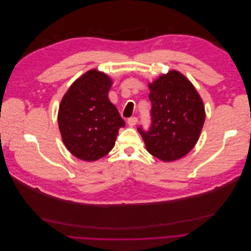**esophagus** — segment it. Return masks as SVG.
<instances>
[{
  "instance_id": "34e87169",
  "label": "esophagus",
  "mask_w": 251,
  "mask_h": 251,
  "mask_svg": "<svg viewBox=\"0 0 251 251\" xmlns=\"http://www.w3.org/2000/svg\"><path fill=\"white\" fill-rule=\"evenodd\" d=\"M137 121H138L137 117H130V118L127 119V125L133 126H135L136 124H137Z\"/></svg>"
}]
</instances>
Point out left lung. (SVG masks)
Wrapping results in <instances>:
<instances>
[{
    "mask_svg": "<svg viewBox=\"0 0 251 251\" xmlns=\"http://www.w3.org/2000/svg\"><path fill=\"white\" fill-rule=\"evenodd\" d=\"M151 126H138L149 153L169 162L185 156L199 139L205 120L203 101L183 74L170 71L150 83Z\"/></svg>",
    "mask_w": 251,
    "mask_h": 251,
    "instance_id": "obj_1",
    "label": "left lung"
}]
</instances>
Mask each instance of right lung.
Segmentation results:
<instances>
[{"instance_id":"obj_1","label":"right lung","mask_w":251,"mask_h":251,"mask_svg":"<svg viewBox=\"0 0 251 251\" xmlns=\"http://www.w3.org/2000/svg\"><path fill=\"white\" fill-rule=\"evenodd\" d=\"M111 78L90 70L67 91L58 110V126L66 148L85 161L110 153L125 120L108 98Z\"/></svg>"}]
</instances>
